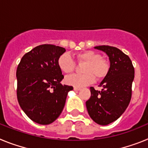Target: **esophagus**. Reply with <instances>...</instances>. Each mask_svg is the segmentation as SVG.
Listing matches in <instances>:
<instances>
[{
	"label": "esophagus",
	"instance_id": "obj_1",
	"mask_svg": "<svg viewBox=\"0 0 148 148\" xmlns=\"http://www.w3.org/2000/svg\"><path fill=\"white\" fill-rule=\"evenodd\" d=\"M81 88L80 87H74V90H75V91H78V90H80Z\"/></svg>",
	"mask_w": 148,
	"mask_h": 148
}]
</instances>
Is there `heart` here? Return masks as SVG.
<instances>
[{
    "instance_id": "obj_1",
    "label": "heart",
    "mask_w": 148,
    "mask_h": 148,
    "mask_svg": "<svg viewBox=\"0 0 148 148\" xmlns=\"http://www.w3.org/2000/svg\"><path fill=\"white\" fill-rule=\"evenodd\" d=\"M78 63L85 62L82 67L84 73L72 75L65 78V83L68 85L76 87H84L93 83L95 77L101 80L105 78L110 70V64L107 60L102 58L101 55L92 50L82 51L76 54ZM58 66L63 73L69 74L74 71L75 64L70 55L64 53L60 56L57 61Z\"/></svg>"
}]
</instances>
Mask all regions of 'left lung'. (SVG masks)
<instances>
[{
    "label": "left lung",
    "mask_w": 148,
    "mask_h": 148,
    "mask_svg": "<svg viewBox=\"0 0 148 148\" xmlns=\"http://www.w3.org/2000/svg\"><path fill=\"white\" fill-rule=\"evenodd\" d=\"M109 57L110 66L108 75L99 84L101 91L90 87L91 96L86 107L95 123L107 125L118 119L129 105L132 95L134 67L129 56L118 48L110 46H97Z\"/></svg>",
    "instance_id": "1"
}]
</instances>
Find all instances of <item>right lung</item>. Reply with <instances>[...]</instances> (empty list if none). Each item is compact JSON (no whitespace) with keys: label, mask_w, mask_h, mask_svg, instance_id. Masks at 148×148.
I'll return each mask as SVG.
<instances>
[{"label":"right lung","mask_w":148,"mask_h":148,"mask_svg":"<svg viewBox=\"0 0 148 148\" xmlns=\"http://www.w3.org/2000/svg\"><path fill=\"white\" fill-rule=\"evenodd\" d=\"M64 48L42 44L22 57L16 71L17 98L31 120L49 125L58 119L72 86L62 85L64 78L57 61Z\"/></svg>","instance_id":"1"}]
</instances>
